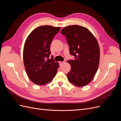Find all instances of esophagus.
Returning <instances> with one entry per match:
<instances>
[{
    "label": "esophagus",
    "instance_id": "1",
    "mask_svg": "<svg viewBox=\"0 0 121 121\" xmlns=\"http://www.w3.org/2000/svg\"><path fill=\"white\" fill-rule=\"evenodd\" d=\"M65 63V62L64 61H60L59 62V64H60V65H63L64 63Z\"/></svg>",
    "mask_w": 121,
    "mask_h": 121
}]
</instances>
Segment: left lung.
I'll use <instances>...</instances> for the list:
<instances>
[{"label": "left lung", "mask_w": 121, "mask_h": 121, "mask_svg": "<svg viewBox=\"0 0 121 121\" xmlns=\"http://www.w3.org/2000/svg\"><path fill=\"white\" fill-rule=\"evenodd\" d=\"M60 32L66 37L70 53L75 58L67 61L71 67L68 79L76 86H86L92 81L99 64L97 40L87 28L77 25L65 27Z\"/></svg>", "instance_id": "1"}]
</instances>
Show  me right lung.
<instances>
[{
	"mask_svg": "<svg viewBox=\"0 0 121 121\" xmlns=\"http://www.w3.org/2000/svg\"><path fill=\"white\" fill-rule=\"evenodd\" d=\"M60 27L41 26L35 29L26 40L23 61L29 78L34 84L43 85L50 82L59 67L53 57L49 59L50 45Z\"/></svg>",
	"mask_w": 121,
	"mask_h": 121,
	"instance_id": "right-lung-1",
	"label": "right lung"
}]
</instances>
